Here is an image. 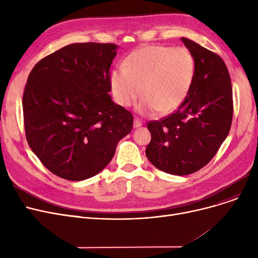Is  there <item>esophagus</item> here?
<instances>
[{"label":"esophagus","mask_w":258,"mask_h":258,"mask_svg":"<svg viewBox=\"0 0 258 258\" xmlns=\"http://www.w3.org/2000/svg\"><path fill=\"white\" fill-rule=\"evenodd\" d=\"M141 125H142V122L138 118H135V120H134V127L135 128H138Z\"/></svg>","instance_id":"1"}]
</instances>
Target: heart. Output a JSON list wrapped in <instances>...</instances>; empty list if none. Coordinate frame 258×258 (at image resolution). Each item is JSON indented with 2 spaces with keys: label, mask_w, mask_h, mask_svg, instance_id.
I'll return each instance as SVG.
<instances>
[{
  "label": "heart",
  "mask_w": 258,
  "mask_h": 258,
  "mask_svg": "<svg viewBox=\"0 0 258 258\" xmlns=\"http://www.w3.org/2000/svg\"><path fill=\"white\" fill-rule=\"evenodd\" d=\"M196 76V61L184 47L145 46L133 51L123 68L113 70L110 81L114 96L122 106L143 97L141 114H169L184 102Z\"/></svg>",
  "instance_id": "obj_1"
}]
</instances>
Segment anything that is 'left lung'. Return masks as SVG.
Instances as JSON below:
<instances>
[{
	"label": "left lung",
	"mask_w": 258,
	"mask_h": 258,
	"mask_svg": "<svg viewBox=\"0 0 258 258\" xmlns=\"http://www.w3.org/2000/svg\"><path fill=\"white\" fill-rule=\"evenodd\" d=\"M196 61L190 92L174 113L147 122L152 140L145 155L170 174L186 175L212 160L227 138L233 117L231 79L218 54L181 37Z\"/></svg>",
	"instance_id": "8db88e82"
}]
</instances>
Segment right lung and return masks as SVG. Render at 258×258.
Segmentation results:
<instances>
[{
  "label": "right lung",
  "instance_id": "obj_1",
  "mask_svg": "<svg viewBox=\"0 0 258 258\" xmlns=\"http://www.w3.org/2000/svg\"><path fill=\"white\" fill-rule=\"evenodd\" d=\"M117 45L77 43L40 59L23 95L26 139L57 177L83 181L100 172L133 115L112 101L110 68Z\"/></svg>",
  "mask_w": 258,
  "mask_h": 258
}]
</instances>
